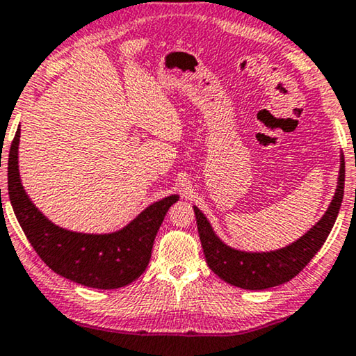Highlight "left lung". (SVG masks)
I'll return each instance as SVG.
<instances>
[{"label":"left lung","mask_w":356,"mask_h":356,"mask_svg":"<svg viewBox=\"0 0 356 356\" xmlns=\"http://www.w3.org/2000/svg\"><path fill=\"white\" fill-rule=\"evenodd\" d=\"M343 181H346V162L341 154L337 188L325 215L296 242L275 251L251 253V251L231 248L215 234L204 213L194 207L207 264L224 282L243 289H267L289 282L309 264L316 251L326 242L341 209Z\"/></svg>","instance_id":"8db88e82"}]
</instances>
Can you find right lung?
Returning <instances> with one entry per match:
<instances>
[{
    "instance_id": "add662e5",
    "label": "right lung",
    "mask_w": 356,
    "mask_h": 356,
    "mask_svg": "<svg viewBox=\"0 0 356 356\" xmlns=\"http://www.w3.org/2000/svg\"><path fill=\"white\" fill-rule=\"evenodd\" d=\"M19 141L20 129L9 149V199L15 218L38 256L58 275L89 288L116 289L136 280L149 264L156 234L179 195H168L151 204L121 231H67L49 221L26 195L19 173Z\"/></svg>"
}]
</instances>
